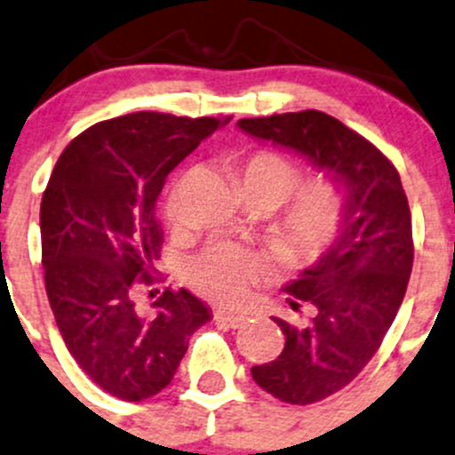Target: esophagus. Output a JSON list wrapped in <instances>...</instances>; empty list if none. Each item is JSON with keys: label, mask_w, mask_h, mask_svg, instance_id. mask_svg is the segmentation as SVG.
I'll return each mask as SVG.
<instances>
[{"label": "esophagus", "mask_w": 455, "mask_h": 455, "mask_svg": "<svg viewBox=\"0 0 455 455\" xmlns=\"http://www.w3.org/2000/svg\"><path fill=\"white\" fill-rule=\"evenodd\" d=\"M213 320L218 324H224V327H231V329H237V327H242V324L248 323L246 315L233 314V312H224V309H215Z\"/></svg>", "instance_id": "esophagus-1"}]
</instances>
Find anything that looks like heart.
I'll list each match as a JSON object with an SVG mask.
<instances>
[{
  "label": "heart",
  "instance_id": "1",
  "mask_svg": "<svg viewBox=\"0 0 455 455\" xmlns=\"http://www.w3.org/2000/svg\"><path fill=\"white\" fill-rule=\"evenodd\" d=\"M303 183V172L283 155L257 150L240 161V189L243 198L261 200L283 212L275 220L272 242L283 261L291 266L312 264L336 243L347 213V194L333 180ZM165 218L180 220V189L167 196ZM189 281L218 303H240L261 279V261L243 248L213 243L189 264Z\"/></svg>",
  "mask_w": 455,
  "mask_h": 455
}]
</instances>
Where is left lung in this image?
<instances>
[{
  "mask_svg": "<svg viewBox=\"0 0 455 455\" xmlns=\"http://www.w3.org/2000/svg\"><path fill=\"white\" fill-rule=\"evenodd\" d=\"M237 126L299 152L347 194L340 237L283 288L290 307L299 312L307 305L312 318L305 327L275 318L283 351L251 368L259 388L285 403L307 405L360 375L399 312L414 261L408 198L396 167L331 115L283 113L240 119Z\"/></svg>",
  "mask_w": 455,
  "mask_h": 455,
  "instance_id": "left-lung-1",
  "label": "left lung"
}]
</instances>
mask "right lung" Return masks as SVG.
Listing matches in <instances>:
<instances>
[{"mask_svg": "<svg viewBox=\"0 0 455 455\" xmlns=\"http://www.w3.org/2000/svg\"><path fill=\"white\" fill-rule=\"evenodd\" d=\"M231 117L141 111L80 132L56 161L41 200L45 290L71 357L108 395L141 401L165 388L189 336L212 309L165 290L141 315L132 290L152 283L167 174Z\"/></svg>", "mask_w": 455, "mask_h": 455, "instance_id": "right-lung-1", "label": "right lung"}]
</instances>
